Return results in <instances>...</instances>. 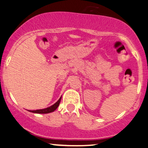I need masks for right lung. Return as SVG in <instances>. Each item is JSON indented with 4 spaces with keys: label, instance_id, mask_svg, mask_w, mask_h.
Listing matches in <instances>:
<instances>
[{
    "label": "right lung",
    "instance_id": "1",
    "mask_svg": "<svg viewBox=\"0 0 148 148\" xmlns=\"http://www.w3.org/2000/svg\"><path fill=\"white\" fill-rule=\"evenodd\" d=\"M62 97L60 98L59 100L55 103L53 105H52L51 106L47 108H44V109H40V110H29L31 112H34V113H38V114H47V113H50L53 112L58 108V107L59 106L60 101H61Z\"/></svg>",
    "mask_w": 148,
    "mask_h": 148
}]
</instances>
